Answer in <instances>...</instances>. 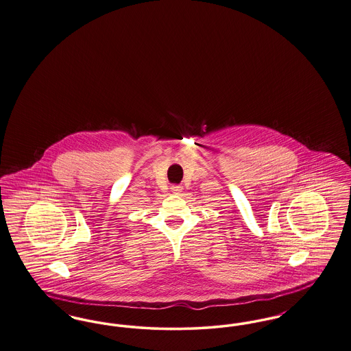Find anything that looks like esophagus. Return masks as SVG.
<instances>
[{
  "label": "esophagus",
  "mask_w": 351,
  "mask_h": 351,
  "mask_svg": "<svg viewBox=\"0 0 351 351\" xmlns=\"http://www.w3.org/2000/svg\"><path fill=\"white\" fill-rule=\"evenodd\" d=\"M171 193L173 194H181L182 193V186H178V184H174V186H171Z\"/></svg>",
  "instance_id": "1"
}]
</instances>
